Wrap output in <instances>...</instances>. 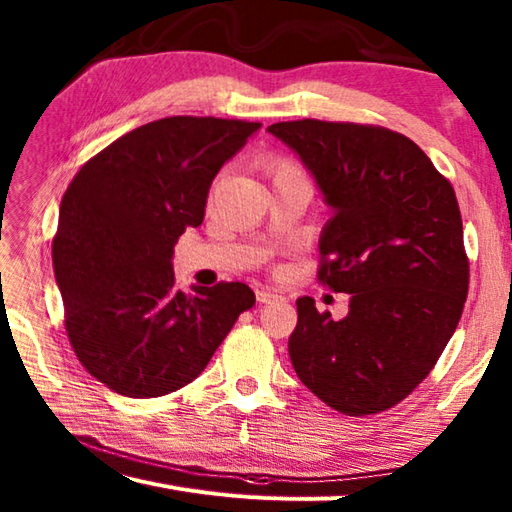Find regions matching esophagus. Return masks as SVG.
Instances as JSON below:
<instances>
[{"instance_id":"obj_1","label":"esophagus","mask_w":512,"mask_h":512,"mask_svg":"<svg viewBox=\"0 0 512 512\" xmlns=\"http://www.w3.org/2000/svg\"><path fill=\"white\" fill-rule=\"evenodd\" d=\"M255 295H257V301H259V303H270V301L279 299V295H275V292H270L268 288H259V290L255 292Z\"/></svg>"}]
</instances>
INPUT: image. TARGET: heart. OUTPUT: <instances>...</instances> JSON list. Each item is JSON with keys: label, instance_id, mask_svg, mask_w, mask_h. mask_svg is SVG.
<instances>
[{"label": "heart", "instance_id": "heart-1", "mask_svg": "<svg viewBox=\"0 0 512 512\" xmlns=\"http://www.w3.org/2000/svg\"><path fill=\"white\" fill-rule=\"evenodd\" d=\"M257 165H259V169H262L264 176L270 180V184H273V187H277V184H286V182H310L306 169H303L295 158L286 156V154H277V151L259 158ZM222 180H224L222 173L213 180L211 198L217 193V189H220Z\"/></svg>", "mask_w": 512, "mask_h": 512}]
</instances>
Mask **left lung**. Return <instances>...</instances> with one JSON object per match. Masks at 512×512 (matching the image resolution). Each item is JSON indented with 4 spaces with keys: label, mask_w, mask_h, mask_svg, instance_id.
Wrapping results in <instances>:
<instances>
[{
    "label": "left lung",
    "mask_w": 512,
    "mask_h": 512,
    "mask_svg": "<svg viewBox=\"0 0 512 512\" xmlns=\"http://www.w3.org/2000/svg\"><path fill=\"white\" fill-rule=\"evenodd\" d=\"M317 180L325 224L319 284L350 295L334 321L297 301L288 352L299 380L345 416L405 400L438 363L469 295L458 198L411 138L387 127L317 118L275 123Z\"/></svg>",
    "instance_id": "1"
}]
</instances>
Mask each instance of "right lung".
<instances>
[{"label": "right lung", "mask_w": 512, "mask_h": 512, "mask_svg": "<svg viewBox=\"0 0 512 512\" xmlns=\"http://www.w3.org/2000/svg\"><path fill=\"white\" fill-rule=\"evenodd\" d=\"M262 123L169 116L116 138L63 193L52 266L65 332L81 365L129 398L167 396L198 378L237 317L242 281L182 292L173 246L200 226L211 182Z\"/></svg>", "instance_id": "1"}]
</instances>
